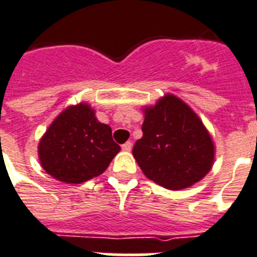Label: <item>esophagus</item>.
Segmentation results:
<instances>
[{
    "instance_id": "34e87169",
    "label": "esophagus",
    "mask_w": 257,
    "mask_h": 257,
    "mask_svg": "<svg viewBox=\"0 0 257 257\" xmlns=\"http://www.w3.org/2000/svg\"><path fill=\"white\" fill-rule=\"evenodd\" d=\"M122 151H131L132 150V142H125V144L121 146Z\"/></svg>"
}]
</instances>
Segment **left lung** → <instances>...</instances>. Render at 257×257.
I'll list each match as a JSON object with an SVG mask.
<instances>
[{
    "instance_id": "obj_1",
    "label": "left lung",
    "mask_w": 257,
    "mask_h": 257,
    "mask_svg": "<svg viewBox=\"0 0 257 257\" xmlns=\"http://www.w3.org/2000/svg\"><path fill=\"white\" fill-rule=\"evenodd\" d=\"M141 140L133 156L149 180L169 190H181L200 181L211 171L215 145L208 129L190 106L166 94L142 108Z\"/></svg>"
}]
</instances>
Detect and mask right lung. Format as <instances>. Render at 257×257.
<instances>
[{"label": "right lung", "instance_id": "right-lung-1", "mask_svg": "<svg viewBox=\"0 0 257 257\" xmlns=\"http://www.w3.org/2000/svg\"><path fill=\"white\" fill-rule=\"evenodd\" d=\"M119 151L110 126L81 102L64 108L49 125L40 140L39 159L58 181L81 184L102 175Z\"/></svg>", "mask_w": 257, "mask_h": 257}]
</instances>
